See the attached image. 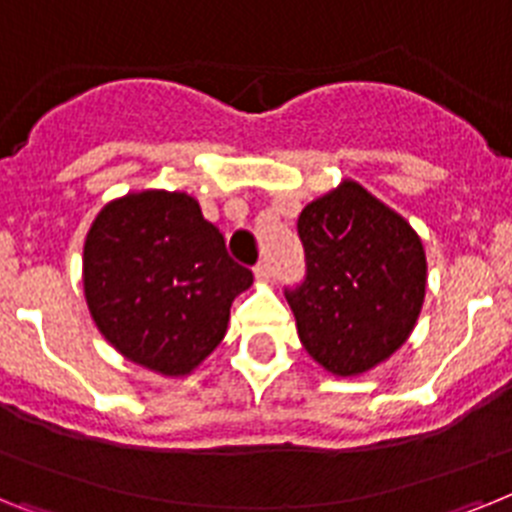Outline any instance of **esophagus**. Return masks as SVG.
I'll return each instance as SVG.
<instances>
[{"mask_svg": "<svg viewBox=\"0 0 512 512\" xmlns=\"http://www.w3.org/2000/svg\"><path fill=\"white\" fill-rule=\"evenodd\" d=\"M255 281L257 283H268L270 281V265L268 263H257L255 265Z\"/></svg>", "mask_w": 512, "mask_h": 512, "instance_id": "obj_1", "label": "esophagus"}]
</instances>
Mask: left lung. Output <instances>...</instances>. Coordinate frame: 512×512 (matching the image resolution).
Here are the masks:
<instances>
[{
  "label": "left lung",
  "mask_w": 512,
  "mask_h": 512,
  "mask_svg": "<svg viewBox=\"0 0 512 512\" xmlns=\"http://www.w3.org/2000/svg\"><path fill=\"white\" fill-rule=\"evenodd\" d=\"M296 226L307 278L286 299L299 341L330 375H364L401 349L419 320L422 239L354 179L304 205Z\"/></svg>",
  "instance_id": "obj_1"
}]
</instances>
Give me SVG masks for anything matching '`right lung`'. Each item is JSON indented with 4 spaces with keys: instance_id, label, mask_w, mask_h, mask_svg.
<instances>
[{
    "instance_id": "obj_1",
    "label": "right lung",
    "mask_w": 512,
    "mask_h": 512,
    "mask_svg": "<svg viewBox=\"0 0 512 512\" xmlns=\"http://www.w3.org/2000/svg\"><path fill=\"white\" fill-rule=\"evenodd\" d=\"M252 273L187 192L109 200L83 244V291L101 336L132 364L187 377L226 336L231 302Z\"/></svg>"
}]
</instances>
